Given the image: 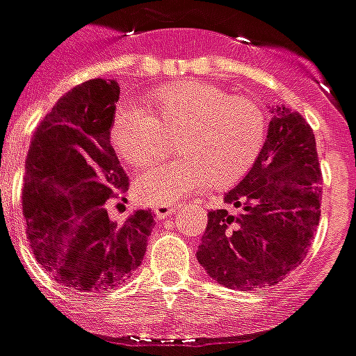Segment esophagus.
I'll return each instance as SVG.
<instances>
[{"label": "esophagus", "instance_id": "34e87169", "mask_svg": "<svg viewBox=\"0 0 356 356\" xmlns=\"http://www.w3.org/2000/svg\"><path fill=\"white\" fill-rule=\"evenodd\" d=\"M176 209H178V206H172V204H158L156 208H154V213H156V217L158 219H165V217H170L172 213H175Z\"/></svg>", "mask_w": 356, "mask_h": 356}]
</instances>
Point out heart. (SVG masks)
I'll return each instance as SVG.
<instances>
[{
  "instance_id": "heart-1",
  "label": "heart",
  "mask_w": 356,
  "mask_h": 356,
  "mask_svg": "<svg viewBox=\"0 0 356 356\" xmlns=\"http://www.w3.org/2000/svg\"><path fill=\"white\" fill-rule=\"evenodd\" d=\"M147 107L122 104L111 120V140L135 167L167 152L169 135L184 158L148 167L134 181L145 204H175L208 180L227 187L252 167L266 140V113L249 96L230 95L202 81H181L154 90Z\"/></svg>"
}]
</instances>
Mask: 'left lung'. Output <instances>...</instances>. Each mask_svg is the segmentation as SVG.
Instances as JSON below:
<instances>
[{
	"label": "left lung",
	"mask_w": 356,
	"mask_h": 356,
	"mask_svg": "<svg viewBox=\"0 0 356 356\" xmlns=\"http://www.w3.org/2000/svg\"><path fill=\"white\" fill-rule=\"evenodd\" d=\"M316 137L299 113L273 107L267 137L249 175L213 209L197 258L232 290L275 286L308 252L321 216Z\"/></svg>",
	"instance_id": "left-lung-1"
}]
</instances>
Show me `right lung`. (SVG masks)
Wrapping results in <instances>:
<instances>
[{
  "instance_id": "add662e5",
  "label": "right lung",
  "mask_w": 356,
  "mask_h": 356,
  "mask_svg": "<svg viewBox=\"0 0 356 356\" xmlns=\"http://www.w3.org/2000/svg\"><path fill=\"white\" fill-rule=\"evenodd\" d=\"M120 87L89 79L38 124L22 191L27 238L38 264L79 291H107L134 275L147 252L152 209L113 221L107 204L128 191L111 147Z\"/></svg>"
}]
</instances>
